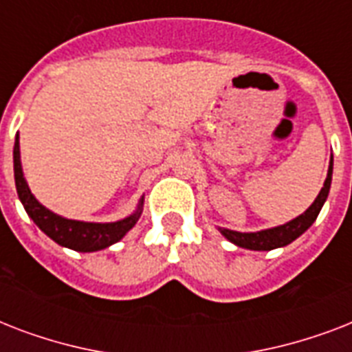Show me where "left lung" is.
Instances as JSON below:
<instances>
[{
  "instance_id": "left-lung-1",
  "label": "left lung",
  "mask_w": 352,
  "mask_h": 352,
  "mask_svg": "<svg viewBox=\"0 0 352 352\" xmlns=\"http://www.w3.org/2000/svg\"><path fill=\"white\" fill-rule=\"evenodd\" d=\"M331 181H333V157H331V162H329L327 179L323 182V188L318 193V197L296 219L261 232H235L228 230V228H219L221 234L225 235L230 243L241 246V248H248V250H274V248H279V246H287L289 243L298 239L316 221L323 203L327 201L329 190H331Z\"/></svg>"
}]
</instances>
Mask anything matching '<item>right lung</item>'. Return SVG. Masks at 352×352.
I'll return each mask as SVG.
<instances>
[{
	"label": "right lung",
	"mask_w": 352,
	"mask_h": 352,
	"mask_svg": "<svg viewBox=\"0 0 352 352\" xmlns=\"http://www.w3.org/2000/svg\"><path fill=\"white\" fill-rule=\"evenodd\" d=\"M14 181H16V190L18 197L23 204L25 212L34 221L38 228L43 234H47L54 243L60 246L71 248L76 252H96L107 246L115 245L120 241L133 226L137 225L138 217L142 214L144 197L140 199L135 214H131L126 219H120L117 223H84V221L65 219L62 215H56L43 204L36 201V197L30 193L29 184L25 181L23 170H21V159H19V137L16 135L14 142Z\"/></svg>",
	"instance_id": "right-lung-1"
}]
</instances>
